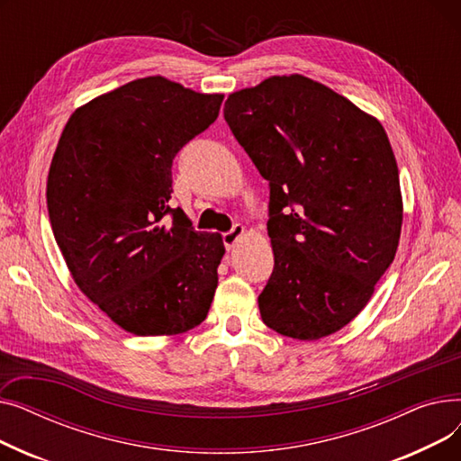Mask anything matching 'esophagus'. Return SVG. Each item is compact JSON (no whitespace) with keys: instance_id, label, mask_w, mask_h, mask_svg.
I'll return each instance as SVG.
<instances>
[{"instance_id":"esophagus-1","label":"esophagus","mask_w":461,"mask_h":461,"mask_svg":"<svg viewBox=\"0 0 461 461\" xmlns=\"http://www.w3.org/2000/svg\"><path fill=\"white\" fill-rule=\"evenodd\" d=\"M243 235H245V226L235 224L228 233H224V245H226V249L228 250L235 249V245L239 243L240 239H243Z\"/></svg>"}]
</instances>
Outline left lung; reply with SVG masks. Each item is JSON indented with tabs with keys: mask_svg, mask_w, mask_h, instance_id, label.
<instances>
[{
	"mask_svg": "<svg viewBox=\"0 0 461 461\" xmlns=\"http://www.w3.org/2000/svg\"><path fill=\"white\" fill-rule=\"evenodd\" d=\"M224 117L271 188L275 269L258 297L263 323L308 342L340 330L398 250L403 203L389 136L303 75L231 93Z\"/></svg>",
	"mask_w": 461,
	"mask_h": 461,
	"instance_id": "1",
	"label": "left lung"
}]
</instances>
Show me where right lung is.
Returning a JSON list of instances; mask_svg holds the SVG:
<instances>
[{"mask_svg":"<svg viewBox=\"0 0 461 461\" xmlns=\"http://www.w3.org/2000/svg\"><path fill=\"white\" fill-rule=\"evenodd\" d=\"M222 99L138 78L77 108L58 141L46 181L56 243L80 292L136 336L207 318L222 235L196 231L167 202L176 155L214 123Z\"/></svg>","mask_w":461,"mask_h":461,"instance_id":"1","label":"right lung"}]
</instances>
